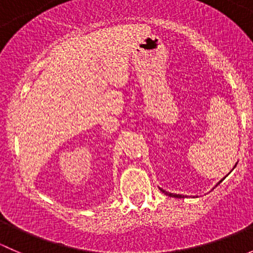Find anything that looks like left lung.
<instances>
[{"label": "left lung", "mask_w": 253, "mask_h": 253, "mask_svg": "<svg viewBox=\"0 0 253 253\" xmlns=\"http://www.w3.org/2000/svg\"><path fill=\"white\" fill-rule=\"evenodd\" d=\"M235 167H236V165H235ZM235 167H234V168H235ZM224 178H225V177H224ZM224 178H223V180H224ZM223 180H220V181H219V182H218V185H219V183H220V182H221V181H223ZM218 185H216V186H218ZM160 191H162V192H163V193H165V195L170 196V197H176V198H183V196H182V195H174V193H169V192H167V191H164V190H163V188H160Z\"/></svg>", "instance_id": "1"}]
</instances>
